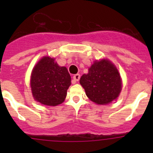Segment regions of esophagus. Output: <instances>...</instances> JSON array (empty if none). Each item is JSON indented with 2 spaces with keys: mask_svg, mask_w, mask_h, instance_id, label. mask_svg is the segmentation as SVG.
Here are the masks:
<instances>
[{
  "mask_svg": "<svg viewBox=\"0 0 153 153\" xmlns=\"http://www.w3.org/2000/svg\"><path fill=\"white\" fill-rule=\"evenodd\" d=\"M73 80L76 82V81H78L80 80V75L79 74H76L73 76Z\"/></svg>",
  "mask_w": 153,
  "mask_h": 153,
  "instance_id": "esophagus-1",
  "label": "esophagus"
}]
</instances>
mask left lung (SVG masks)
Instances as JSON below:
<instances>
[{
  "label": "left lung",
  "mask_w": 153,
  "mask_h": 153,
  "mask_svg": "<svg viewBox=\"0 0 153 153\" xmlns=\"http://www.w3.org/2000/svg\"><path fill=\"white\" fill-rule=\"evenodd\" d=\"M80 84L86 95L98 104H107L116 99L121 90V80L118 69L108 60L95 61L84 74Z\"/></svg>",
  "instance_id": "obj_1"
}]
</instances>
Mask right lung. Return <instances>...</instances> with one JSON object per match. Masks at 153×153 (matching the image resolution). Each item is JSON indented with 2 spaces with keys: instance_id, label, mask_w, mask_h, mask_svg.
<instances>
[{
  "instance_id": "obj_1",
  "label": "right lung",
  "mask_w": 153,
  "mask_h": 153,
  "mask_svg": "<svg viewBox=\"0 0 153 153\" xmlns=\"http://www.w3.org/2000/svg\"><path fill=\"white\" fill-rule=\"evenodd\" d=\"M70 84L71 77L67 69L59 67L54 58L44 57L32 70V95L42 104L57 106L64 102Z\"/></svg>"
}]
</instances>
